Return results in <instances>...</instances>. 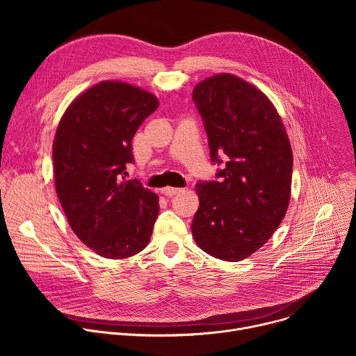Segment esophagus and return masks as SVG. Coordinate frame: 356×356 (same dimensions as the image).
I'll use <instances>...</instances> for the list:
<instances>
[{
	"mask_svg": "<svg viewBox=\"0 0 356 356\" xmlns=\"http://www.w3.org/2000/svg\"><path fill=\"white\" fill-rule=\"evenodd\" d=\"M183 188H179V187H165L162 188V193L166 194V195H175L177 193H180Z\"/></svg>",
	"mask_w": 356,
	"mask_h": 356,
	"instance_id": "34e87169",
	"label": "esophagus"
}]
</instances>
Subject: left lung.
I'll list each match as a JSON object with an SVG mask.
<instances>
[{
    "mask_svg": "<svg viewBox=\"0 0 356 356\" xmlns=\"http://www.w3.org/2000/svg\"><path fill=\"white\" fill-rule=\"evenodd\" d=\"M193 101L209 136L217 180L198 181L195 243L238 262L273 235L287 211L293 154L283 121L255 86L221 73L198 83Z\"/></svg>",
    "mask_w": 356,
    "mask_h": 356,
    "instance_id": "obj_1",
    "label": "left lung"
}]
</instances>
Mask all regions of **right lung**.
<instances>
[{"label":"right lung","instance_id":"1","mask_svg":"<svg viewBox=\"0 0 356 356\" xmlns=\"http://www.w3.org/2000/svg\"><path fill=\"white\" fill-rule=\"evenodd\" d=\"M158 98L122 81H101L63 114L54 140L56 193L66 218L99 257L125 259L145 249L159 214L158 195L138 179L132 138Z\"/></svg>","mask_w":356,"mask_h":356}]
</instances>
